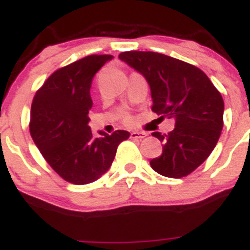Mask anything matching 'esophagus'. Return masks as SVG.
Listing matches in <instances>:
<instances>
[{
    "mask_svg": "<svg viewBox=\"0 0 250 250\" xmlns=\"http://www.w3.org/2000/svg\"><path fill=\"white\" fill-rule=\"evenodd\" d=\"M145 137H146L145 133H139V132H132V133H130V138H132V139L141 140V139H144Z\"/></svg>",
    "mask_w": 250,
    "mask_h": 250,
    "instance_id": "obj_1",
    "label": "esophagus"
}]
</instances>
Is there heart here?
<instances>
[{"instance_id": "heart-1", "label": "heart", "mask_w": 250, "mask_h": 250, "mask_svg": "<svg viewBox=\"0 0 250 250\" xmlns=\"http://www.w3.org/2000/svg\"><path fill=\"white\" fill-rule=\"evenodd\" d=\"M123 121H125V123H132V117H130L129 115H127V113H125V115L123 116Z\"/></svg>"}]
</instances>
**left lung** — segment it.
<instances>
[{
  "mask_svg": "<svg viewBox=\"0 0 250 250\" xmlns=\"http://www.w3.org/2000/svg\"><path fill=\"white\" fill-rule=\"evenodd\" d=\"M139 71L151 88L152 111L174 118L168 134L152 133L163 143L162 155L150 161L155 172L184 178L200 167L215 147L224 125V100L208 76L195 65L156 52L130 50L118 55Z\"/></svg>",
  "mask_w": 250,
  "mask_h": 250,
  "instance_id": "left-lung-1",
  "label": "left lung"
}]
</instances>
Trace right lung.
<instances>
[{
  "instance_id": "add662e5",
  "label": "right lung",
  "mask_w": 250,
  "mask_h": 250,
  "mask_svg": "<svg viewBox=\"0 0 250 250\" xmlns=\"http://www.w3.org/2000/svg\"><path fill=\"white\" fill-rule=\"evenodd\" d=\"M111 59L109 54H93L60 67L32 100V140L53 170L75 185L93 183L106 173L118 145L129 138L127 130L100 132L94 138L88 125L93 77Z\"/></svg>"
}]
</instances>
